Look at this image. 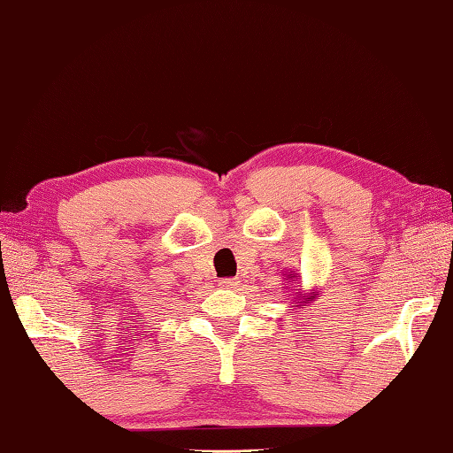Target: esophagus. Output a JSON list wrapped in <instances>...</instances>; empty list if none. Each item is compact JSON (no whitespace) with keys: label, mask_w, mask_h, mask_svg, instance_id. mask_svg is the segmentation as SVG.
<instances>
[{"label":"esophagus","mask_w":453,"mask_h":453,"mask_svg":"<svg viewBox=\"0 0 453 453\" xmlns=\"http://www.w3.org/2000/svg\"><path fill=\"white\" fill-rule=\"evenodd\" d=\"M237 285H239L237 279H221L219 280L221 288H237Z\"/></svg>","instance_id":"1"}]
</instances>
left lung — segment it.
I'll list each match as a JSON object with an SVG mask.
<instances>
[{"label":"left lung","instance_id":"1","mask_svg":"<svg viewBox=\"0 0 453 453\" xmlns=\"http://www.w3.org/2000/svg\"><path fill=\"white\" fill-rule=\"evenodd\" d=\"M312 298H314V296H312Z\"/></svg>","mask_w":453,"mask_h":453}]
</instances>
